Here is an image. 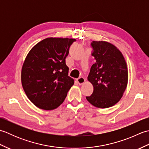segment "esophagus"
Masks as SVG:
<instances>
[{
	"instance_id": "obj_1",
	"label": "esophagus",
	"mask_w": 149,
	"mask_h": 149,
	"mask_svg": "<svg viewBox=\"0 0 149 149\" xmlns=\"http://www.w3.org/2000/svg\"><path fill=\"white\" fill-rule=\"evenodd\" d=\"M85 81H86V79H85L83 77H79V78L77 79V81L78 84H80V85L84 84Z\"/></svg>"
}]
</instances>
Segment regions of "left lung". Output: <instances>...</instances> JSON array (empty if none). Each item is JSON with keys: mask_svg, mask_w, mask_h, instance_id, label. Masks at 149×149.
I'll return each instance as SVG.
<instances>
[{"mask_svg": "<svg viewBox=\"0 0 149 149\" xmlns=\"http://www.w3.org/2000/svg\"><path fill=\"white\" fill-rule=\"evenodd\" d=\"M92 55L95 63L91 66L88 81L93 86V93L86 97L91 105L107 108L121 99L128 83L127 63L116 46L105 41H93Z\"/></svg>", "mask_w": 149, "mask_h": 149, "instance_id": "left-lung-1", "label": "left lung"}]
</instances>
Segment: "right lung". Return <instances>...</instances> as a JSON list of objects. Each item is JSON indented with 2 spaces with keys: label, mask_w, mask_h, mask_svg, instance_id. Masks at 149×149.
I'll use <instances>...</instances> for the list:
<instances>
[{
  "label": "right lung",
  "mask_w": 149,
  "mask_h": 149,
  "mask_svg": "<svg viewBox=\"0 0 149 149\" xmlns=\"http://www.w3.org/2000/svg\"><path fill=\"white\" fill-rule=\"evenodd\" d=\"M74 38H47L36 44L22 68V87L31 102L52 110L65 100L74 80L68 76L65 59Z\"/></svg>",
  "instance_id": "obj_1"
}]
</instances>
